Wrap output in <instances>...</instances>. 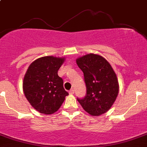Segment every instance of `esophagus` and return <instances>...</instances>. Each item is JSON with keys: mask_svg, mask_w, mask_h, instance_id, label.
Instances as JSON below:
<instances>
[{"mask_svg": "<svg viewBox=\"0 0 147 147\" xmlns=\"http://www.w3.org/2000/svg\"><path fill=\"white\" fill-rule=\"evenodd\" d=\"M74 93H75V90H74L73 88H72V89L69 91V94H73Z\"/></svg>", "mask_w": 147, "mask_h": 147, "instance_id": "1", "label": "esophagus"}]
</instances>
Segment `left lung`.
I'll use <instances>...</instances> for the list:
<instances>
[{"label":"left lung","instance_id":"8db88e82","mask_svg":"<svg viewBox=\"0 0 147 147\" xmlns=\"http://www.w3.org/2000/svg\"><path fill=\"white\" fill-rule=\"evenodd\" d=\"M83 71L86 94L78 98L83 108L90 115L100 116L111 108L118 96L119 82L109 62L101 55L90 53L77 59Z\"/></svg>","mask_w":147,"mask_h":147}]
</instances>
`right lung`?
<instances>
[{"instance_id":"obj_1","label":"right lung","mask_w":147,"mask_h":147,"mask_svg":"<svg viewBox=\"0 0 147 147\" xmlns=\"http://www.w3.org/2000/svg\"><path fill=\"white\" fill-rule=\"evenodd\" d=\"M64 60L52 55L44 56L33 61L26 71L23 92L29 103L39 113L49 115L57 111L69 94L63 86L64 81L58 75Z\"/></svg>"}]
</instances>
